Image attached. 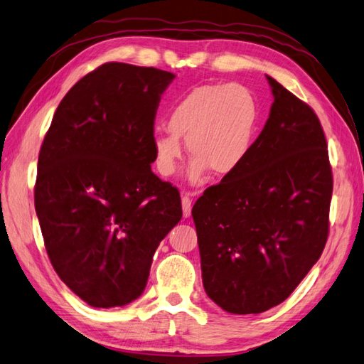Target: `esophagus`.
I'll list each match as a JSON object with an SVG mask.
<instances>
[{"instance_id": "1", "label": "esophagus", "mask_w": 364, "mask_h": 364, "mask_svg": "<svg viewBox=\"0 0 364 364\" xmlns=\"http://www.w3.org/2000/svg\"><path fill=\"white\" fill-rule=\"evenodd\" d=\"M181 206H183V215L184 218H189L191 210H192V198L189 194H184L181 197Z\"/></svg>"}]
</instances>
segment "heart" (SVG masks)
Here are the masks:
<instances>
[{"mask_svg": "<svg viewBox=\"0 0 364 364\" xmlns=\"http://www.w3.org/2000/svg\"><path fill=\"white\" fill-rule=\"evenodd\" d=\"M258 125V105L241 84L206 82L189 89L168 112L166 129L153 136L154 164L162 176L175 172L186 139L194 154L188 167L189 181L197 183L211 170L225 176L241 167Z\"/></svg>", "mask_w": 364, "mask_h": 364, "instance_id": "b5f03b06", "label": "heart"}]
</instances>
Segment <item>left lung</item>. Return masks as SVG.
Segmentation results:
<instances>
[{"instance_id":"8db88e82","label":"left lung","mask_w":364,"mask_h":364,"mask_svg":"<svg viewBox=\"0 0 364 364\" xmlns=\"http://www.w3.org/2000/svg\"><path fill=\"white\" fill-rule=\"evenodd\" d=\"M274 103L245 161L192 208L203 288L233 314L291 296L321 258L333 176L318 115L266 76Z\"/></svg>"}]
</instances>
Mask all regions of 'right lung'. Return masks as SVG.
<instances>
[{
	"instance_id": "right-lung-1",
	"label": "right lung",
	"mask_w": 364,
	"mask_h": 364,
	"mask_svg": "<svg viewBox=\"0 0 364 364\" xmlns=\"http://www.w3.org/2000/svg\"><path fill=\"white\" fill-rule=\"evenodd\" d=\"M175 75L109 63L59 103L37 162L36 213L51 264L95 308L144 292L153 255L180 222V192L151 172L153 127Z\"/></svg>"
}]
</instances>
